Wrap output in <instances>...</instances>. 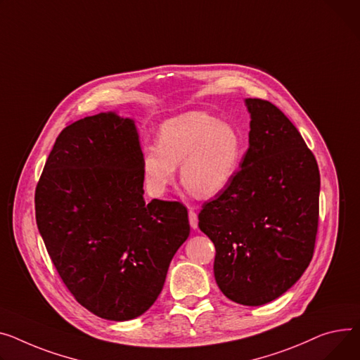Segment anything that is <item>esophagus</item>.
Wrapping results in <instances>:
<instances>
[{"label": "esophagus", "instance_id": "1", "mask_svg": "<svg viewBox=\"0 0 360 360\" xmlns=\"http://www.w3.org/2000/svg\"><path fill=\"white\" fill-rule=\"evenodd\" d=\"M188 217H189V226H191V229H198V215H197V212L194 211V210H189V212H188Z\"/></svg>", "mask_w": 360, "mask_h": 360}]
</instances>
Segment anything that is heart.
Returning <instances> with one entry per match:
<instances>
[{"instance_id":"1","label":"heart","mask_w":360,"mask_h":360,"mask_svg":"<svg viewBox=\"0 0 360 360\" xmlns=\"http://www.w3.org/2000/svg\"><path fill=\"white\" fill-rule=\"evenodd\" d=\"M242 158V136L233 124L189 111L166 120L158 145L143 149V179L152 197H163L181 165L182 184L200 198H212L229 188Z\"/></svg>"}]
</instances>
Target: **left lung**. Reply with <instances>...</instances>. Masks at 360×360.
<instances>
[{
  "label": "left lung",
  "instance_id": "8db88e82",
  "mask_svg": "<svg viewBox=\"0 0 360 360\" xmlns=\"http://www.w3.org/2000/svg\"><path fill=\"white\" fill-rule=\"evenodd\" d=\"M249 149L229 188L205 202L198 227L215 246L221 292L263 305L301 278L319 227V165L297 127L278 107L246 98Z\"/></svg>",
  "mask_w": 360,
  "mask_h": 360
}]
</instances>
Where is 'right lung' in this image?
Wrapping results in <instances>:
<instances>
[{
    "mask_svg": "<svg viewBox=\"0 0 360 360\" xmlns=\"http://www.w3.org/2000/svg\"><path fill=\"white\" fill-rule=\"evenodd\" d=\"M134 120L85 117L58 136L36 186V223L66 288L92 314L127 321L153 305L189 236L186 208L143 198Z\"/></svg>",
    "mask_w": 360,
    "mask_h": 360,
    "instance_id": "right-lung-1",
    "label": "right lung"
}]
</instances>
